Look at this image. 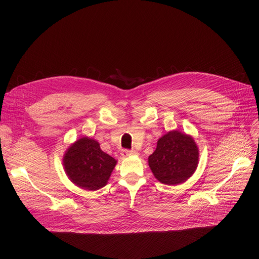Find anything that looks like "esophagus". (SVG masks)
I'll list each match as a JSON object with an SVG mask.
<instances>
[{
  "instance_id": "1",
  "label": "esophagus",
  "mask_w": 259,
  "mask_h": 259,
  "mask_svg": "<svg viewBox=\"0 0 259 259\" xmlns=\"http://www.w3.org/2000/svg\"><path fill=\"white\" fill-rule=\"evenodd\" d=\"M120 154L122 156H131V155H135V154H138V153H137V151H135V150H121Z\"/></svg>"
}]
</instances>
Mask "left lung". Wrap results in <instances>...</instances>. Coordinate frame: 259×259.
Instances as JSON below:
<instances>
[{"label": "left lung", "instance_id": "8db88e82", "mask_svg": "<svg viewBox=\"0 0 259 259\" xmlns=\"http://www.w3.org/2000/svg\"><path fill=\"white\" fill-rule=\"evenodd\" d=\"M148 161L156 180L165 185H179L196 170L198 149L191 137L172 131L158 140Z\"/></svg>", "mask_w": 259, "mask_h": 259}]
</instances>
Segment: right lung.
<instances>
[{"instance_id": "1", "label": "right lung", "mask_w": 259, "mask_h": 259, "mask_svg": "<svg viewBox=\"0 0 259 259\" xmlns=\"http://www.w3.org/2000/svg\"><path fill=\"white\" fill-rule=\"evenodd\" d=\"M63 160L71 182L91 191L107 184L116 165V160L102 151L97 141L88 138L76 141L68 149Z\"/></svg>"}]
</instances>
